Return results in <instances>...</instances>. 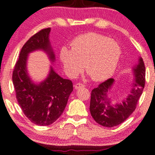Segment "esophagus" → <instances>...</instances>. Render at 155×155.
<instances>
[{
  "instance_id": "obj_1",
  "label": "esophagus",
  "mask_w": 155,
  "mask_h": 155,
  "mask_svg": "<svg viewBox=\"0 0 155 155\" xmlns=\"http://www.w3.org/2000/svg\"><path fill=\"white\" fill-rule=\"evenodd\" d=\"M85 85H83V83H76L75 85H74V88L76 90L79 89V88H81V87H83Z\"/></svg>"
}]
</instances>
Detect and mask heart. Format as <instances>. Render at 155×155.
Returning a JSON list of instances; mask_svg holds the SVG:
<instances>
[{
	"instance_id": "b5f03b06",
	"label": "heart",
	"mask_w": 155,
	"mask_h": 155,
	"mask_svg": "<svg viewBox=\"0 0 155 155\" xmlns=\"http://www.w3.org/2000/svg\"><path fill=\"white\" fill-rule=\"evenodd\" d=\"M121 54V48L116 41L91 32L76 37L71 42V49L62 47L60 57L70 78L76 77L84 65L93 81H103L115 71Z\"/></svg>"
}]
</instances>
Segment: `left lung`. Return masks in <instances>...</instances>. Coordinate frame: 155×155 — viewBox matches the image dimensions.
Returning <instances> with one entry per match:
<instances>
[{
	"label": "left lung",
	"mask_w": 155,
	"mask_h": 155,
	"mask_svg": "<svg viewBox=\"0 0 155 155\" xmlns=\"http://www.w3.org/2000/svg\"><path fill=\"white\" fill-rule=\"evenodd\" d=\"M135 74L133 89L127 98L120 104L111 105L107 93L114 80L109 78L101 83L91 91L90 111L97 123L106 127H114L127 120L136 109L137 102L143 92L145 85V66L142 58L134 68Z\"/></svg>",
	"instance_id": "1"
}]
</instances>
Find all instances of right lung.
Returning <instances> with one entry per match:
<instances>
[{"label": "right lung", "instance_id": "right-lung-1", "mask_svg": "<svg viewBox=\"0 0 155 155\" xmlns=\"http://www.w3.org/2000/svg\"><path fill=\"white\" fill-rule=\"evenodd\" d=\"M50 28H44L24 44L13 71L16 96L24 115L32 123L48 126L62 115L72 92L71 81L63 79L51 68L48 77L39 85L32 83L26 72L28 53L42 49L54 62V54L49 40Z\"/></svg>", "mask_w": 155, "mask_h": 155}]
</instances>
